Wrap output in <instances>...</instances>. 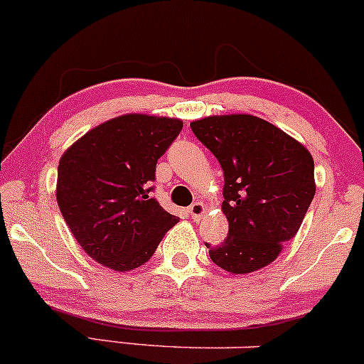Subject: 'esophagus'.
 Wrapping results in <instances>:
<instances>
[{
	"mask_svg": "<svg viewBox=\"0 0 364 364\" xmlns=\"http://www.w3.org/2000/svg\"><path fill=\"white\" fill-rule=\"evenodd\" d=\"M205 212H206V208H205V205H203L201 201L193 203V205L189 206V215L194 218V220H199V218L205 215Z\"/></svg>",
	"mask_w": 364,
	"mask_h": 364,
	"instance_id": "obj_1",
	"label": "esophagus"
}]
</instances>
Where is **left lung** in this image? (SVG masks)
Masks as SVG:
<instances>
[{"label": "left lung", "mask_w": 364, "mask_h": 364, "mask_svg": "<svg viewBox=\"0 0 364 364\" xmlns=\"http://www.w3.org/2000/svg\"><path fill=\"white\" fill-rule=\"evenodd\" d=\"M224 170L222 212L229 234L210 259L232 274L259 271L299 232L316 193L314 161L306 147L265 119L210 116L191 123Z\"/></svg>", "instance_id": "left-lung-1"}]
</instances>
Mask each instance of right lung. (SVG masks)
<instances>
[{"instance_id": "obj_1", "label": "right lung", "mask_w": 364, "mask_h": 364, "mask_svg": "<svg viewBox=\"0 0 364 364\" xmlns=\"http://www.w3.org/2000/svg\"><path fill=\"white\" fill-rule=\"evenodd\" d=\"M173 118L124 114L74 142L58 163L57 203L81 248L114 271L154 255L178 222L151 193L156 163L181 134Z\"/></svg>"}]
</instances>
